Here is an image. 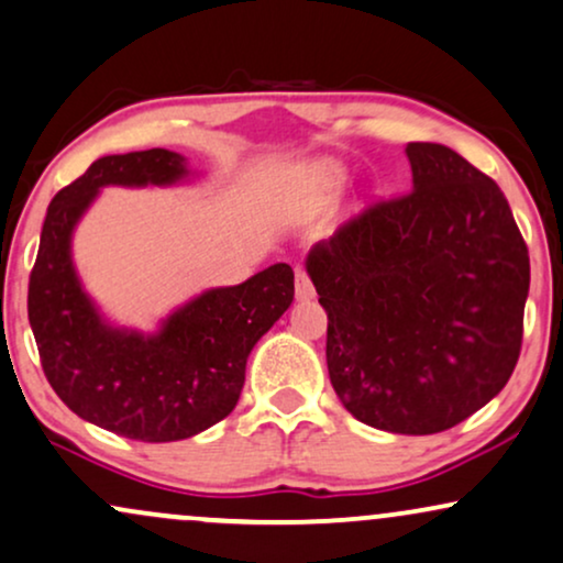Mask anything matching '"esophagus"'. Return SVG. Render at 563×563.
<instances>
[{
    "instance_id": "1",
    "label": "esophagus",
    "mask_w": 563,
    "mask_h": 563,
    "mask_svg": "<svg viewBox=\"0 0 563 563\" xmlns=\"http://www.w3.org/2000/svg\"><path fill=\"white\" fill-rule=\"evenodd\" d=\"M295 292H297V297H300V300H310V297L316 295V287H313V282H310L308 271L300 268V266L295 268Z\"/></svg>"
}]
</instances>
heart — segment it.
Masks as SVG:
<instances>
[{
  "instance_id": "1",
  "label": "heart",
  "mask_w": 563,
  "mask_h": 563,
  "mask_svg": "<svg viewBox=\"0 0 563 563\" xmlns=\"http://www.w3.org/2000/svg\"><path fill=\"white\" fill-rule=\"evenodd\" d=\"M310 179H313L316 187H323V190H334V187L342 185V172L336 169V166H316L313 172H310Z\"/></svg>"
}]
</instances>
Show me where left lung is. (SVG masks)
Segmentation results:
<instances>
[{"label":"left lung","instance_id":"obj_1","mask_svg":"<svg viewBox=\"0 0 563 563\" xmlns=\"http://www.w3.org/2000/svg\"><path fill=\"white\" fill-rule=\"evenodd\" d=\"M412 190L376 200L310 250L329 316L331 386L401 435L460 426L522 350L530 255L501 187L439 143H409Z\"/></svg>","mask_w":563,"mask_h":563}]
</instances>
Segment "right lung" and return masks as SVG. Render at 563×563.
Here are the masks:
<instances>
[{"label": "right lung", "mask_w": 563, "mask_h": 563, "mask_svg": "<svg viewBox=\"0 0 563 563\" xmlns=\"http://www.w3.org/2000/svg\"><path fill=\"white\" fill-rule=\"evenodd\" d=\"M185 158L166 148L103 156L48 203L27 282V321L57 397L82 420L148 443L183 441L238 405L250 350L295 297L274 263L238 287L208 289L156 336L117 331L96 313L69 261V234L103 185H172Z\"/></svg>", "instance_id": "add662e5"}]
</instances>
